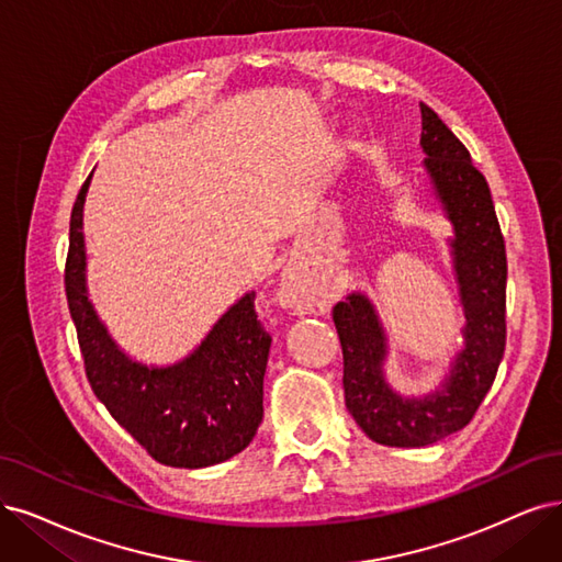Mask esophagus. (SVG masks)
Instances as JSON below:
<instances>
[{"label":"esophagus","instance_id":"1","mask_svg":"<svg viewBox=\"0 0 562 562\" xmlns=\"http://www.w3.org/2000/svg\"><path fill=\"white\" fill-rule=\"evenodd\" d=\"M278 303L282 307L294 310V313H305L322 305V294L315 282L303 273L299 266H289L282 273V282L278 289Z\"/></svg>","mask_w":562,"mask_h":562}]
</instances>
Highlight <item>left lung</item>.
I'll return each instance as SVG.
<instances>
[{"label": "left lung", "mask_w": 562, "mask_h": 562, "mask_svg": "<svg viewBox=\"0 0 562 562\" xmlns=\"http://www.w3.org/2000/svg\"><path fill=\"white\" fill-rule=\"evenodd\" d=\"M419 143L432 194L453 228L449 249L465 317L463 349L438 386L424 396H405L386 380L389 338L372 301L351 292L334 307L347 409L372 442L386 447H426L465 428L505 355L507 255L488 182L426 103Z\"/></svg>", "instance_id": "1"}]
</instances>
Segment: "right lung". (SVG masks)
Segmentation results:
<instances>
[{"label": "right lung", "instance_id": "add662e5", "mask_svg": "<svg viewBox=\"0 0 562 562\" xmlns=\"http://www.w3.org/2000/svg\"><path fill=\"white\" fill-rule=\"evenodd\" d=\"M90 180L92 173L71 211L65 286L94 396L155 461L190 470L224 463L252 442L263 417L270 336L257 319L255 292L228 307L184 359L171 366L132 359L88 294L82 207Z\"/></svg>", "mask_w": 562, "mask_h": 562}]
</instances>
